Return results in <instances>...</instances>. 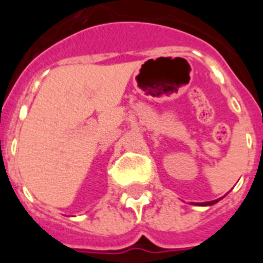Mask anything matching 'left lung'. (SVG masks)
<instances>
[{
    "label": "left lung",
    "instance_id": "1",
    "mask_svg": "<svg viewBox=\"0 0 263 263\" xmlns=\"http://www.w3.org/2000/svg\"><path fill=\"white\" fill-rule=\"evenodd\" d=\"M222 197H220V199H216V200H212V201H205V203H191V204H194V205H199V206H210V205H213V204L218 203V201L221 200Z\"/></svg>",
    "mask_w": 263,
    "mask_h": 263
}]
</instances>
